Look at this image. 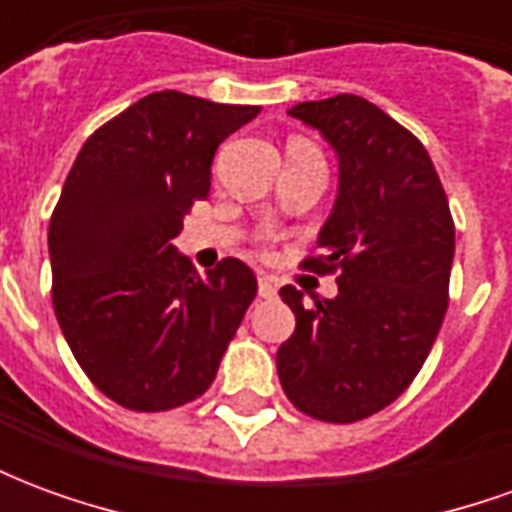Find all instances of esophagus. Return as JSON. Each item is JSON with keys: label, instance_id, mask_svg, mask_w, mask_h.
<instances>
[{"label": "esophagus", "instance_id": "esophagus-1", "mask_svg": "<svg viewBox=\"0 0 512 512\" xmlns=\"http://www.w3.org/2000/svg\"><path fill=\"white\" fill-rule=\"evenodd\" d=\"M257 290H260L263 299H274V296H277V279L263 274V277L257 279Z\"/></svg>", "mask_w": 512, "mask_h": 512}]
</instances>
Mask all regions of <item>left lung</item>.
<instances>
[{"label":"left lung","instance_id":"1","mask_svg":"<svg viewBox=\"0 0 512 512\" xmlns=\"http://www.w3.org/2000/svg\"><path fill=\"white\" fill-rule=\"evenodd\" d=\"M290 115L318 128L340 158V189L301 268L337 271V296L304 304L279 290L296 332L277 373L293 406L323 422H359L403 395L447 312L455 224L428 150L359 95L304 101Z\"/></svg>","mask_w":512,"mask_h":512}]
</instances>
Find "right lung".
<instances>
[{"mask_svg":"<svg viewBox=\"0 0 512 512\" xmlns=\"http://www.w3.org/2000/svg\"><path fill=\"white\" fill-rule=\"evenodd\" d=\"M260 106L161 90L98 128L51 213V301L76 362L131 411H169L213 384L255 301L252 268L224 257L200 277L172 246L211 194V164Z\"/></svg>","mask_w":512,"mask_h":512,"instance_id":"1","label":"right lung"}]
</instances>
